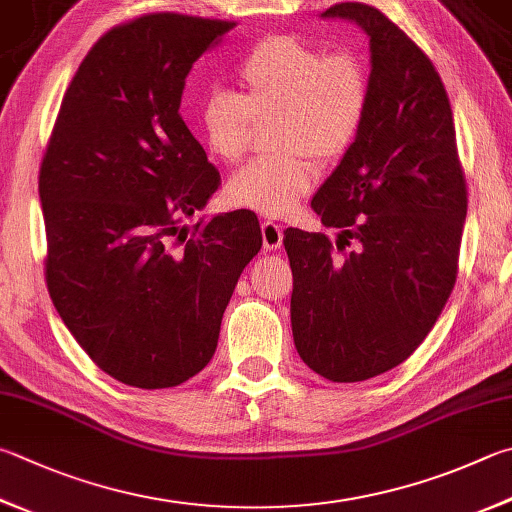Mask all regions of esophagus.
Returning <instances> with one entry per match:
<instances>
[{
	"label": "esophagus",
	"instance_id": "esophagus-1",
	"mask_svg": "<svg viewBox=\"0 0 512 512\" xmlns=\"http://www.w3.org/2000/svg\"><path fill=\"white\" fill-rule=\"evenodd\" d=\"M262 241H264L266 253H275V250H280L282 241H284L282 228L277 226L275 221H264V224H262Z\"/></svg>",
	"mask_w": 512,
	"mask_h": 512
}]
</instances>
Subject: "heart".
<instances>
[{
  "label": "heart",
  "mask_w": 512,
  "mask_h": 512,
  "mask_svg": "<svg viewBox=\"0 0 512 512\" xmlns=\"http://www.w3.org/2000/svg\"><path fill=\"white\" fill-rule=\"evenodd\" d=\"M239 94L212 89L201 98L194 123L210 156L237 163L248 147L253 118L277 116L275 145L284 154L255 159L230 176V203L282 217L309 194L318 170L345 154L360 134L369 82L349 53L329 55L291 35L250 49L235 71Z\"/></svg>",
  "instance_id": "heart-1"
}]
</instances>
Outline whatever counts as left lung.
Returning a JSON list of instances; mask_svg holds the SVG:
<instances>
[{
    "label": "left lung",
    "instance_id": "1",
    "mask_svg": "<svg viewBox=\"0 0 512 512\" xmlns=\"http://www.w3.org/2000/svg\"><path fill=\"white\" fill-rule=\"evenodd\" d=\"M320 17L353 22L369 37L365 123L311 201L322 226L356 239V250L333 257L324 235L284 232L291 329L315 374L358 383L410 358L448 302L466 179L430 58L374 6L336 4Z\"/></svg>",
    "mask_w": 512,
    "mask_h": 512
}]
</instances>
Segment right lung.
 <instances>
[{"mask_svg":"<svg viewBox=\"0 0 512 512\" xmlns=\"http://www.w3.org/2000/svg\"><path fill=\"white\" fill-rule=\"evenodd\" d=\"M235 24L145 15L102 35L62 98L40 167L46 286L96 365L141 389L215 356L221 318L262 248L250 210L181 219L219 188L179 114L185 78Z\"/></svg>","mask_w":512,"mask_h":512,"instance_id":"1","label":"right lung"}]
</instances>
